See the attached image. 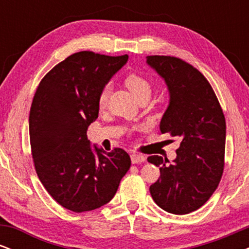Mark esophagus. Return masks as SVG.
Masks as SVG:
<instances>
[{
	"instance_id": "34e87169",
	"label": "esophagus",
	"mask_w": 249,
	"mask_h": 249,
	"mask_svg": "<svg viewBox=\"0 0 249 249\" xmlns=\"http://www.w3.org/2000/svg\"><path fill=\"white\" fill-rule=\"evenodd\" d=\"M145 160H146V158L142 154L137 152L131 153V161H132V164H141V162H144Z\"/></svg>"
}]
</instances>
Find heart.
<instances>
[{"instance_id": "b5f03b06", "label": "heart", "mask_w": 249, "mask_h": 249, "mask_svg": "<svg viewBox=\"0 0 249 249\" xmlns=\"http://www.w3.org/2000/svg\"><path fill=\"white\" fill-rule=\"evenodd\" d=\"M124 84L138 101L144 98L148 99L153 90V85L150 79L138 72L127 73L124 78ZM108 95H110V88H108V85H105L101 89L98 97H97V102H98L99 107H104L107 105Z\"/></svg>"}]
</instances>
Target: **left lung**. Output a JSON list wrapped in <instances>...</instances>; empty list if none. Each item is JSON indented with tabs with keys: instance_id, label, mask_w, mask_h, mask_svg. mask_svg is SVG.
<instances>
[{
	"instance_id": "1",
	"label": "left lung",
	"mask_w": 249,
	"mask_h": 249,
	"mask_svg": "<svg viewBox=\"0 0 249 249\" xmlns=\"http://www.w3.org/2000/svg\"><path fill=\"white\" fill-rule=\"evenodd\" d=\"M147 64L166 82L170 105L160 122L161 133L180 138L177 158L148 157L160 167L150 186L157 205L173 214L200 208L218 187L225 167L226 121L215 92L190 63L173 56H147Z\"/></svg>"
}]
</instances>
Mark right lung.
Instances as JSON below:
<instances>
[{"instance_id": "obj_1", "label": "right lung", "mask_w": 249, "mask_h": 249, "mask_svg": "<svg viewBox=\"0 0 249 249\" xmlns=\"http://www.w3.org/2000/svg\"><path fill=\"white\" fill-rule=\"evenodd\" d=\"M127 58L76 53L43 77L34 95L29 136L36 173L51 198L72 212L107 204L131 166L123 148L93 152L87 136L98 118L99 91Z\"/></svg>"}]
</instances>
